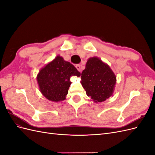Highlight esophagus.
Instances as JSON below:
<instances>
[{"label": "esophagus", "instance_id": "esophagus-1", "mask_svg": "<svg viewBox=\"0 0 155 155\" xmlns=\"http://www.w3.org/2000/svg\"><path fill=\"white\" fill-rule=\"evenodd\" d=\"M76 68H77V70H78L79 72L81 71V65L80 64H76Z\"/></svg>", "mask_w": 155, "mask_h": 155}]
</instances>
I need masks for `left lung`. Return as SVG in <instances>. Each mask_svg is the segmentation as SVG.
Returning <instances> with one entry per match:
<instances>
[{"label": "left lung", "instance_id": "obj_1", "mask_svg": "<svg viewBox=\"0 0 155 155\" xmlns=\"http://www.w3.org/2000/svg\"><path fill=\"white\" fill-rule=\"evenodd\" d=\"M81 79L87 95L94 102L105 101L113 94L116 76L109 65L100 58L88 59Z\"/></svg>", "mask_w": 155, "mask_h": 155}]
</instances>
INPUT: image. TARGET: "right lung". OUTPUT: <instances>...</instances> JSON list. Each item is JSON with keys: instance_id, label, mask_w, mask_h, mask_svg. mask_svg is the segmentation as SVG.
I'll return each instance as SVG.
<instances>
[{"instance_id": "add662e5", "label": "right lung", "mask_w": 155, "mask_h": 155, "mask_svg": "<svg viewBox=\"0 0 155 155\" xmlns=\"http://www.w3.org/2000/svg\"><path fill=\"white\" fill-rule=\"evenodd\" d=\"M73 64L58 55L42 68L37 76L39 90L46 99L53 102L66 99L72 76H80Z\"/></svg>"}]
</instances>
